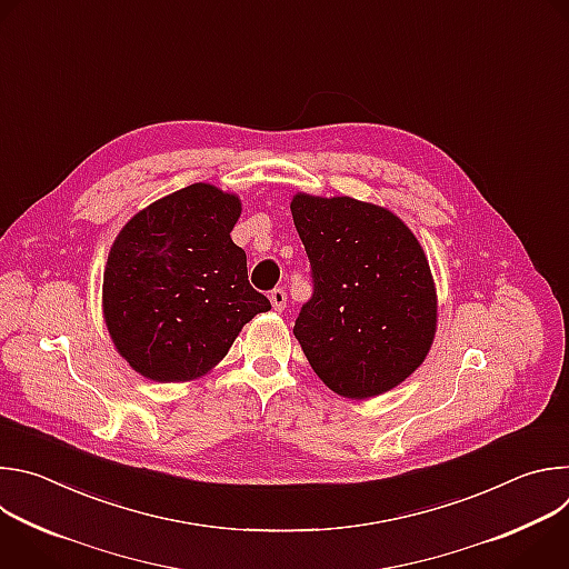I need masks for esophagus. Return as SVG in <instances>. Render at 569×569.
Here are the masks:
<instances>
[{
	"instance_id": "1",
	"label": "esophagus",
	"mask_w": 569,
	"mask_h": 569,
	"mask_svg": "<svg viewBox=\"0 0 569 569\" xmlns=\"http://www.w3.org/2000/svg\"><path fill=\"white\" fill-rule=\"evenodd\" d=\"M270 301H272V306H274V310H283L286 308V301H288V295H286V290L283 288H274L272 292H270Z\"/></svg>"
}]
</instances>
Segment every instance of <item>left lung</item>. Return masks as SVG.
Listing matches in <instances>:
<instances>
[{
	"label": "left lung",
	"instance_id": "8db88e82",
	"mask_svg": "<svg viewBox=\"0 0 569 569\" xmlns=\"http://www.w3.org/2000/svg\"><path fill=\"white\" fill-rule=\"evenodd\" d=\"M312 297L295 319L312 371L347 398L400 385L428 356L437 295L415 233L393 213L353 198H292Z\"/></svg>",
	"mask_w": 569,
	"mask_h": 569
}]
</instances>
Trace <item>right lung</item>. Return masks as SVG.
<instances>
[{
	"instance_id": "right-lung-1",
	"label": "right lung",
	"mask_w": 569,
	"mask_h": 569,
	"mask_svg": "<svg viewBox=\"0 0 569 569\" xmlns=\"http://www.w3.org/2000/svg\"><path fill=\"white\" fill-rule=\"evenodd\" d=\"M240 200L191 184L139 211L117 236L103 274V315L119 353L157 382L207 373L238 331L270 310L231 240Z\"/></svg>"
}]
</instances>
